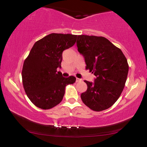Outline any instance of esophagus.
<instances>
[{
	"mask_svg": "<svg viewBox=\"0 0 147 147\" xmlns=\"http://www.w3.org/2000/svg\"><path fill=\"white\" fill-rule=\"evenodd\" d=\"M81 81H82V79H79V78L76 79V82H81Z\"/></svg>",
	"mask_w": 147,
	"mask_h": 147,
	"instance_id": "esophagus-1",
	"label": "esophagus"
}]
</instances>
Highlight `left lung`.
Segmentation results:
<instances>
[{"label":"left lung","instance_id":"8db88e82","mask_svg":"<svg viewBox=\"0 0 147 147\" xmlns=\"http://www.w3.org/2000/svg\"><path fill=\"white\" fill-rule=\"evenodd\" d=\"M77 46L83 55L86 70L94 73V82L84 81L87 90L82 102L92 111L112 106L122 93L127 78L129 64L122 50L103 36L79 35Z\"/></svg>","mask_w":147,"mask_h":147}]
</instances>
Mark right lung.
<instances>
[{
	"label": "right lung",
	"instance_id": "right-lung-1",
	"mask_svg": "<svg viewBox=\"0 0 147 147\" xmlns=\"http://www.w3.org/2000/svg\"><path fill=\"white\" fill-rule=\"evenodd\" d=\"M77 35L52 33L37 41L23 63L22 80L30 100L41 109H50L61 102L65 88L76 78H65L61 68L63 50L75 45Z\"/></svg>",
	"mask_w": 147,
	"mask_h": 147
}]
</instances>
